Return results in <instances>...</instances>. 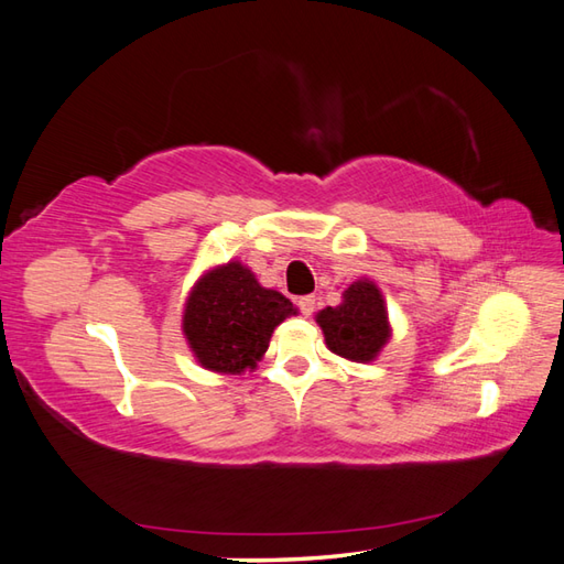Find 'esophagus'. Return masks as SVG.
<instances>
[{"instance_id": "esophagus-1", "label": "esophagus", "mask_w": 564, "mask_h": 564, "mask_svg": "<svg viewBox=\"0 0 564 564\" xmlns=\"http://www.w3.org/2000/svg\"><path fill=\"white\" fill-rule=\"evenodd\" d=\"M296 304H299V311L308 318V315L315 311V296H301Z\"/></svg>"}]
</instances>
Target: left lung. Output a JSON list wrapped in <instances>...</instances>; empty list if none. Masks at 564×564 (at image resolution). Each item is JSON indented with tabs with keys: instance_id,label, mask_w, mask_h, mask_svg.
<instances>
[{
	"instance_id": "8db88e82",
	"label": "left lung",
	"mask_w": 564,
	"mask_h": 564,
	"mask_svg": "<svg viewBox=\"0 0 564 564\" xmlns=\"http://www.w3.org/2000/svg\"><path fill=\"white\" fill-rule=\"evenodd\" d=\"M318 325L329 351L359 364L373 361L390 337L386 301L368 280L354 282L339 306L323 308Z\"/></svg>"
}]
</instances>
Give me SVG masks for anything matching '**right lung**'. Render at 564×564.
Segmentation results:
<instances>
[{
    "instance_id": "obj_1",
    "label": "right lung",
    "mask_w": 564,
    "mask_h": 564,
    "mask_svg": "<svg viewBox=\"0 0 564 564\" xmlns=\"http://www.w3.org/2000/svg\"><path fill=\"white\" fill-rule=\"evenodd\" d=\"M294 311L292 301L265 290L241 263H227L194 286L184 311V335L200 366L241 373L268 351L272 329Z\"/></svg>"
}]
</instances>
